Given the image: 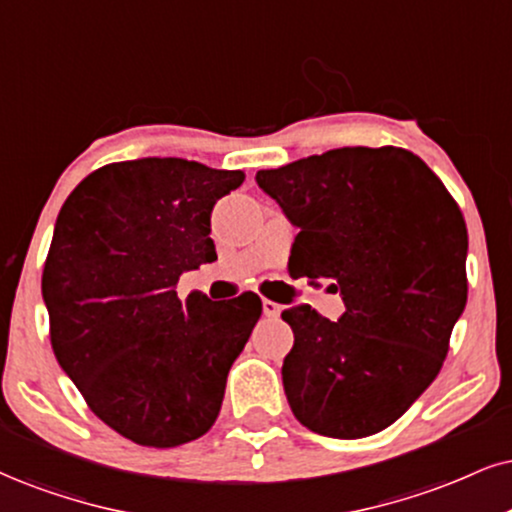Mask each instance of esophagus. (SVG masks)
I'll use <instances>...</instances> for the list:
<instances>
[{"instance_id":"34e87169","label":"esophagus","mask_w":512,"mask_h":512,"mask_svg":"<svg viewBox=\"0 0 512 512\" xmlns=\"http://www.w3.org/2000/svg\"><path fill=\"white\" fill-rule=\"evenodd\" d=\"M280 311H282L280 304H275V301L270 299H263V315H268V318H277Z\"/></svg>"}]
</instances>
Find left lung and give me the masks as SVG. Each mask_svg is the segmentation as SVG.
<instances>
[{"label": "left lung", "instance_id": "1", "mask_svg": "<svg viewBox=\"0 0 512 512\" xmlns=\"http://www.w3.org/2000/svg\"><path fill=\"white\" fill-rule=\"evenodd\" d=\"M256 182L299 227L289 273L334 280L346 306L337 323L311 306L282 313L294 330L289 408L323 437L382 432L439 375L468 301L456 199L401 147L332 149L258 170Z\"/></svg>", "mask_w": 512, "mask_h": 512}]
</instances>
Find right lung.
<instances>
[{"label":"right lung","mask_w":512,"mask_h":512,"mask_svg":"<svg viewBox=\"0 0 512 512\" xmlns=\"http://www.w3.org/2000/svg\"><path fill=\"white\" fill-rule=\"evenodd\" d=\"M242 182V170L187 159L109 163L56 218L42 273L54 356L92 413L140 446L173 449L211 430L261 318L254 292H175L185 270L218 258L211 211Z\"/></svg>","instance_id":"add662e5"}]
</instances>
